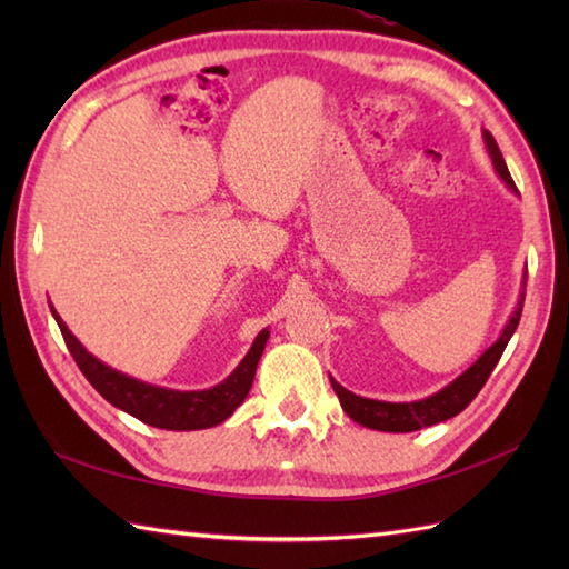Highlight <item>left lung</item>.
<instances>
[{
    "mask_svg": "<svg viewBox=\"0 0 569 569\" xmlns=\"http://www.w3.org/2000/svg\"><path fill=\"white\" fill-rule=\"evenodd\" d=\"M485 141H487V149L491 153V161L493 168H497L499 176L506 180V186L511 190H518L513 178L509 173V168H506L503 156L499 151V143L493 139L489 131H485ZM521 310H523V300L518 310L511 316L509 325L503 328V335L499 337L497 342H493L485 355H481L475 365H471L462 377L457 381H452L447 389H442L440 393H435L430 398H422V401H413V403H386V401H371V398H361L352 391H347L345 386L332 381V389L340 398L342 408L347 410V416L357 420L359 426H367L371 430H383V432H413L420 428H428L435 426V422H442L447 418H452L457 413H462V410L475 401V396L481 391V386L487 383V379L491 377L493 367L499 365V359L503 355L506 345H509L511 335L518 328V320H521Z\"/></svg>",
    "mask_w": 569,
    "mask_h": 569,
    "instance_id": "8db88e82",
    "label": "left lung"
}]
</instances>
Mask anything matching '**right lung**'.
I'll return each instance as SVG.
<instances>
[{"label": "right lung", "instance_id": "right-lung-1", "mask_svg": "<svg viewBox=\"0 0 569 569\" xmlns=\"http://www.w3.org/2000/svg\"><path fill=\"white\" fill-rule=\"evenodd\" d=\"M53 318L58 322L60 335H63L68 352L76 359V365L84 373V379H88L112 406L127 410L129 416L139 418L141 422H147V426L163 430H202L212 428L217 422L232 416L251 389L253 373H257V365L266 347V340H269V330H261L257 340H253L249 355L241 359V365L234 369L232 377L224 379L220 386H214V389L168 391L159 389V386L141 383L110 367H104L102 361L94 359L88 349L72 337L63 320L56 316V310Z\"/></svg>", "mask_w": 569, "mask_h": 569}]
</instances>
